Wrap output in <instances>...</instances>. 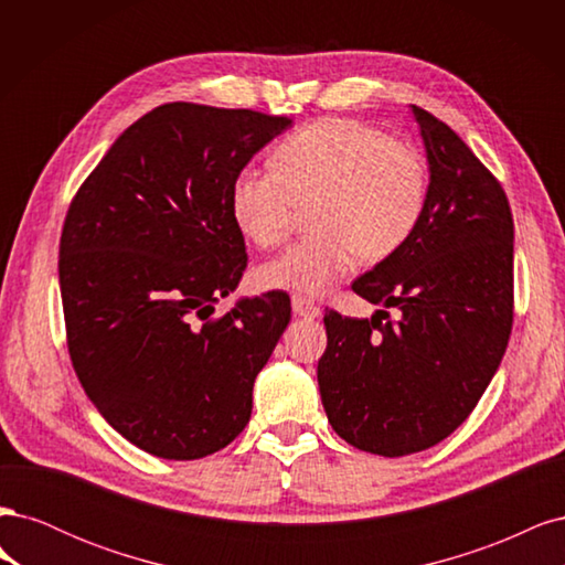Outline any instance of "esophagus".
I'll list each match as a JSON object with an SVG mask.
<instances>
[{"instance_id": "1", "label": "esophagus", "mask_w": 565, "mask_h": 565, "mask_svg": "<svg viewBox=\"0 0 565 565\" xmlns=\"http://www.w3.org/2000/svg\"><path fill=\"white\" fill-rule=\"evenodd\" d=\"M292 311L299 318H318L320 316V306L316 301H311V299L301 297V295H295L292 297Z\"/></svg>"}]
</instances>
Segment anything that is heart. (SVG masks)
<instances>
[{
    "label": "heart",
    "instance_id": "heart-1",
    "mask_svg": "<svg viewBox=\"0 0 565 565\" xmlns=\"http://www.w3.org/2000/svg\"><path fill=\"white\" fill-rule=\"evenodd\" d=\"M429 202V164L409 141L351 117H328L278 146L273 167L243 169L231 216L262 249L285 243L309 207L311 235L262 266L270 289L322 295L363 259L382 264L417 233Z\"/></svg>",
    "mask_w": 565,
    "mask_h": 565
}]
</instances>
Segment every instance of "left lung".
Masks as SVG:
<instances>
[{"instance_id": "left-lung-1", "label": "left lung", "mask_w": 565, "mask_h": 565, "mask_svg": "<svg viewBox=\"0 0 565 565\" xmlns=\"http://www.w3.org/2000/svg\"><path fill=\"white\" fill-rule=\"evenodd\" d=\"M413 115L431 167L424 218L401 252L353 282L355 295L396 316L324 309L328 349L318 361L332 429L382 457L448 438L481 401L514 324L504 188L446 122L417 106Z\"/></svg>"}]
</instances>
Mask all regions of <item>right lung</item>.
Returning a JSON list of instances; mask_svg holds the SVG:
<instances>
[{
    "label": "right lung",
    "instance_id": "obj_1",
    "mask_svg": "<svg viewBox=\"0 0 565 565\" xmlns=\"http://www.w3.org/2000/svg\"><path fill=\"white\" fill-rule=\"evenodd\" d=\"M292 125L247 108L164 104L119 136L67 207L58 280L67 353L100 415L136 448L207 457L252 415L285 332V292L214 316L247 268L231 185Z\"/></svg>",
    "mask_w": 565,
    "mask_h": 565
}]
</instances>
